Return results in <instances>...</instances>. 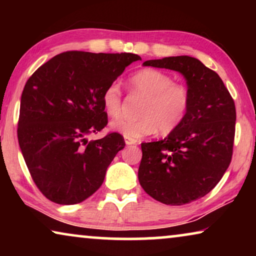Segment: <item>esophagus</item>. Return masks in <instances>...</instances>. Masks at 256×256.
<instances>
[{
  "mask_svg": "<svg viewBox=\"0 0 256 256\" xmlns=\"http://www.w3.org/2000/svg\"><path fill=\"white\" fill-rule=\"evenodd\" d=\"M124 142H126V144H127V146L136 144V143H138V141H136V140H134V138H124Z\"/></svg>",
  "mask_w": 256,
  "mask_h": 256,
  "instance_id": "1",
  "label": "esophagus"
}]
</instances>
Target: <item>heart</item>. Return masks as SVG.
<instances>
[{
  "instance_id": "heart-1",
  "label": "heart",
  "mask_w": 256,
  "mask_h": 256,
  "mask_svg": "<svg viewBox=\"0 0 256 256\" xmlns=\"http://www.w3.org/2000/svg\"><path fill=\"white\" fill-rule=\"evenodd\" d=\"M132 90L146 98L138 120H121L110 124L113 130L124 138H141L158 130L166 135L180 127L190 106V93L184 85L174 82L169 74L158 70L146 68L135 73L129 80ZM104 110L112 118L121 115L122 93L116 82L110 84L102 93Z\"/></svg>"
}]
</instances>
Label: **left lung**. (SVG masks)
Segmentation results:
<instances>
[{
  "mask_svg": "<svg viewBox=\"0 0 256 256\" xmlns=\"http://www.w3.org/2000/svg\"><path fill=\"white\" fill-rule=\"evenodd\" d=\"M143 65L183 74L190 106L176 130L160 141L142 143L138 182L163 204H188L208 194L230 166L236 104L220 76L194 57H166Z\"/></svg>",
  "mask_w": 256,
  "mask_h": 256,
  "instance_id": "1",
  "label": "left lung"
}]
</instances>
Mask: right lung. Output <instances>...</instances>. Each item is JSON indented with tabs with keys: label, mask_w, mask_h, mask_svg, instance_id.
Here are the masks:
<instances>
[{
	"label": "right lung",
	"mask_w": 256,
	"mask_h": 256,
	"mask_svg": "<svg viewBox=\"0 0 256 256\" xmlns=\"http://www.w3.org/2000/svg\"><path fill=\"white\" fill-rule=\"evenodd\" d=\"M136 60L141 57L126 52L68 51L28 79L17 136L34 184L51 202L78 204L104 183L124 140L118 132L90 142L86 136L106 127L104 90Z\"/></svg>",
	"instance_id": "obj_1"
}]
</instances>
